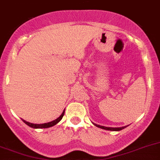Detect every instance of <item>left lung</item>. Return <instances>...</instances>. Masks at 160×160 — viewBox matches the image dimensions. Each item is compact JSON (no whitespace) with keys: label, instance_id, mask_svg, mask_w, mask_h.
Wrapping results in <instances>:
<instances>
[{"label":"left lung","instance_id":"obj_1","mask_svg":"<svg viewBox=\"0 0 160 160\" xmlns=\"http://www.w3.org/2000/svg\"><path fill=\"white\" fill-rule=\"evenodd\" d=\"M94 125H95V126H97V127L98 128H101V129H106V130H110V131H120L122 130V129H125V128H126L128 126H123V127H105V126H102V125H97V124H95L93 123Z\"/></svg>","mask_w":160,"mask_h":160}]
</instances>
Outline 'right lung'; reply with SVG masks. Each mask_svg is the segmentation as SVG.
<instances>
[{"label": "right lung", "instance_id": "1", "mask_svg": "<svg viewBox=\"0 0 160 160\" xmlns=\"http://www.w3.org/2000/svg\"><path fill=\"white\" fill-rule=\"evenodd\" d=\"M64 114H65V110H63L62 114L60 115L59 118H58L57 119H55V120L52 121V122H47V123H43V124H33V123H31V122H27V121L23 120V119H22V120H23V122H24L26 125H28V126H30V127L34 128V129H46V128H50V127H52V126H53V125H57L60 121L62 120Z\"/></svg>", "mask_w": 160, "mask_h": 160}]
</instances>
